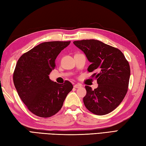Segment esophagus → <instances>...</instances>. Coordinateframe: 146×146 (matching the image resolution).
Wrapping results in <instances>:
<instances>
[{
	"mask_svg": "<svg viewBox=\"0 0 146 146\" xmlns=\"http://www.w3.org/2000/svg\"><path fill=\"white\" fill-rule=\"evenodd\" d=\"M82 86V85L81 84H74V87L76 88H81Z\"/></svg>",
	"mask_w": 146,
	"mask_h": 146,
	"instance_id": "esophagus-1",
	"label": "esophagus"
}]
</instances>
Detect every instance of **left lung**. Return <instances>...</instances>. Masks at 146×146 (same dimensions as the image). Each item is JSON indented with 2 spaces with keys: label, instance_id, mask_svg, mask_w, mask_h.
<instances>
[{
  "label": "left lung",
  "instance_id": "left-lung-1",
  "mask_svg": "<svg viewBox=\"0 0 146 146\" xmlns=\"http://www.w3.org/2000/svg\"><path fill=\"white\" fill-rule=\"evenodd\" d=\"M91 63L88 70L94 72L98 87L86 86L85 107L92 113L105 115L112 112L124 99L130 76V65L119 49L95 39L74 41Z\"/></svg>",
  "mask_w": 146,
  "mask_h": 146
}]
</instances>
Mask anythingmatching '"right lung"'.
Returning a JSON list of instances; mask_svg holds the SVG:
<instances>
[{"instance_id":"obj_1","label":"right lung","mask_w":146,"mask_h":146,"mask_svg":"<svg viewBox=\"0 0 146 146\" xmlns=\"http://www.w3.org/2000/svg\"><path fill=\"white\" fill-rule=\"evenodd\" d=\"M70 41H51L40 44L24 53L16 64L13 82L18 94L30 112L49 117L56 114L73 88L66 81L58 84L49 78L55 68V60Z\"/></svg>"}]
</instances>
